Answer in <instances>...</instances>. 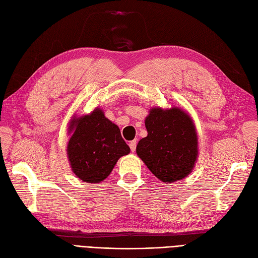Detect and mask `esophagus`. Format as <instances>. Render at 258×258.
<instances>
[{
  "label": "esophagus",
  "mask_w": 258,
  "mask_h": 258,
  "mask_svg": "<svg viewBox=\"0 0 258 258\" xmlns=\"http://www.w3.org/2000/svg\"><path fill=\"white\" fill-rule=\"evenodd\" d=\"M129 146H130L131 152H135L136 148H137V140H134V141H131L129 143Z\"/></svg>",
  "instance_id": "34e87169"
}]
</instances>
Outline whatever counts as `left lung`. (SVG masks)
<instances>
[{
    "mask_svg": "<svg viewBox=\"0 0 258 258\" xmlns=\"http://www.w3.org/2000/svg\"><path fill=\"white\" fill-rule=\"evenodd\" d=\"M147 137L137 145V154L152 173L166 183L188 175L198 155V139L190 117L177 107L152 108L145 119Z\"/></svg>",
    "mask_w": 258,
    "mask_h": 258,
    "instance_id": "obj_1",
    "label": "left lung"
}]
</instances>
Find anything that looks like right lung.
<instances>
[{"instance_id": "right-lung-1", "label": "right lung", "mask_w": 258, "mask_h": 258, "mask_svg": "<svg viewBox=\"0 0 258 258\" xmlns=\"http://www.w3.org/2000/svg\"><path fill=\"white\" fill-rule=\"evenodd\" d=\"M70 130L73 131L68 144L70 165L82 181H103L117 160L130 153L119 128L99 108L90 115L73 119Z\"/></svg>"}]
</instances>
